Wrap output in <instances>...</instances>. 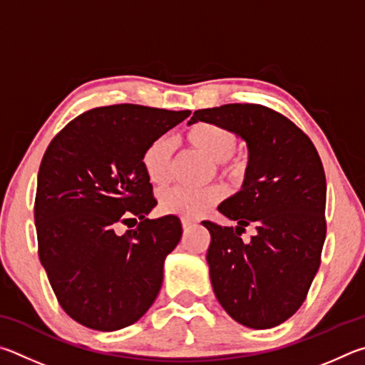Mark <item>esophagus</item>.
Listing matches in <instances>:
<instances>
[{
    "label": "esophagus",
    "mask_w": 365,
    "mask_h": 365,
    "mask_svg": "<svg viewBox=\"0 0 365 365\" xmlns=\"http://www.w3.org/2000/svg\"><path fill=\"white\" fill-rule=\"evenodd\" d=\"M194 226V221H190V220H187V218H182V227H184V231H189L190 227Z\"/></svg>",
    "instance_id": "esophagus-1"
}]
</instances>
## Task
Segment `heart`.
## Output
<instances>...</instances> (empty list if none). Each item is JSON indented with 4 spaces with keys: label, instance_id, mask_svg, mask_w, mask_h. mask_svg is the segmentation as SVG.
<instances>
[{
    "label": "heart",
    "instance_id": "obj_1",
    "mask_svg": "<svg viewBox=\"0 0 365 365\" xmlns=\"http://www.w3.org/2000/svg\"><path fill=\"white\" fill-rule=\"evenodd\" d=\"M186 143L195 152L220 165L222 175L240 178L245 173V160L234 155L237 136L227 128L202 121L190 126L186 133ZM143 166L147 178L155 186H165L173 175V144L170 138L162 136L147 145L143 155ZM225 192L220 186L207 189L171 187L160 194V208L165 213L178 215L187 220H197L210 212Z\"/></svg>",
    "mask_w": 365,
    "mask_h": 365
}]
</instances>
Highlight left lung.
Wrapping results in <instances>:
<instances>
[{
    "mask_svg": "<svg viewBox=\"0 0 365 365\" xmlns=\"http://www.w3.org/2000/svg\"><path fill=\"white\" fill-rule=\"evenodd\" d=\"M197 121L227 128L248 149L240 190L218 207L237 226L202 221L212 235L213 292L235 322L276 327L303 304L321 264L327 195L321 157L295 123L264 106L202 108L187 125ZM250 224L257 234L245 245L240 234Z\"/></svg>",
    "mask_w": 365,
    "mask_h": 365,
    "instance_id": "left-lung-1",
    "label": "left lung"
}]
</instances>
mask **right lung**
Segmentation results:
<instances>
[{"label": "right lung", "instance_id": "obj_1", "mask_svg": "<svg viewBox=\"0 0 365 365\" xmlns=\"http://www.w3.org/2000/svg\"><path fill=\"white\" fill-rule=\"evenodd\" d=\"M189 115L133 104L93 108L44 152L35 199L38 253L62 309L88 329H125L155 302L182 227L175 215L147 218L157 200L143 155ZM130 219L138 228L114 232Z\"/></svg>", "mask_w": 365, "mask_h": 365}]
</instances>
